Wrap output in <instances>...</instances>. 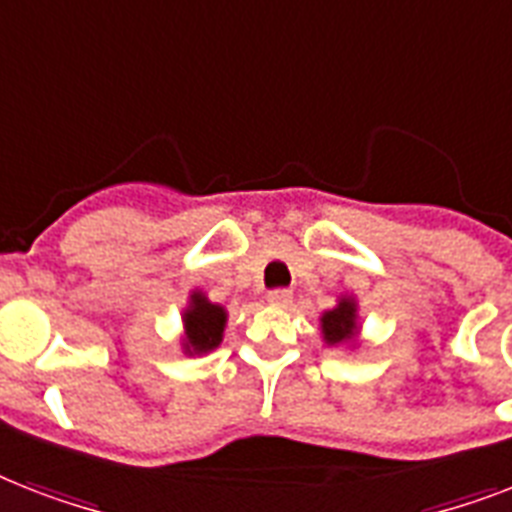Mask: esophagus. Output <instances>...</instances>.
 Listing matches in <instances>:
<instances>
[{
  "label": "esophagus",
  "instance_id": "obj_1",
  "mask_svg": "<svg viewBox=\"0 0 512 512\" xmlns=\"http://www.w3.org/2000/svg\"><path fill=\"white\" fill-rule=\"evenodd\" d=\"M265 300H268V305H276V308H287L292 303V292L289 289H273Z\"/></svg>",
  "mask_w": 512,
  "mask_h": 512
}]
</instances>
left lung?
<instances>
[{"instance_id": "1", "label": "left lung", "mask_w": 512, "mask_h": 512, "mask_svg": "<svg viewBox=\"0 0 512 512\" xmlns=\"http://www.w3.org/2000/svg\"><path fill=\"white\" fill-rule=\"evenodd\" d=\"M321 342L327 348L356 350L361 342V316H358V300L353 292H342L335 308H329L319 316Z\"/></svg>"}]
</instances>
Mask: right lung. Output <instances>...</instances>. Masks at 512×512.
<instances>
[{
  "label": "right lung",
  "mask_w": 512,
  "mask_h": 512,
  "mask_svg": "<svg viewBox=\"0 0 512 512\" xmlns=\"http://www.w3.org/2000/svg\"><path fill=\"white\" fill-rule=\"evenodd\" d=\"M180 321H183V332H180L183 356H207L223 342L228 311L220 303H212L204 289H191L185 308L180 311Z\"/></svg>",
  "instance_id": "obj_1"
}]
</instances>
